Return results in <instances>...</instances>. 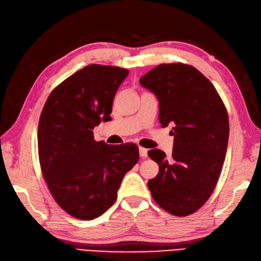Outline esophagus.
Returning <instances> with one entry per match:
<instances>
[{
    "label": "esophagus",
    "mask_w": 261,
    "mask_h": 261,
    "mask_svg": "<svg viewBox=\"0 0 261 261\" xmlns=\"http://www.w3.org/2000/svg\"><path fill=\"white\" fill-rule=\"evenodd\" d=\"M140 156L141 158H146L147 156V150L145 149V147L140 146Z\"/></svg>",
    "instance_id": "esophagus-1"
}]
</instances>
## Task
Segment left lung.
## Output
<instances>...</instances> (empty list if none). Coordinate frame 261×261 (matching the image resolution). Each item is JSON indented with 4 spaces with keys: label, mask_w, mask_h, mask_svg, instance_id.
Wrapping results in <instances>:
<instances>
[{
    "label": "left lung",
    "mask_w": 261,
    "mask_h": 261,
    "mask_svg": "<svg viewBox=\"0 0 261 261\" xmlns=\"http://www.w3.org/2000/svg\"><path fill=\"white\" fill-rule=\"evenodd\" d=\"M140 83L158 97L161 126L175 124L170 158L159 149L149 151L159 173L147 186L167 213L189 216L207 202L217 185L228 143L227 110L208 78L186 63H162Z\"/></svg>",
    "instance_id": "8db88e82"
}]
</instances>
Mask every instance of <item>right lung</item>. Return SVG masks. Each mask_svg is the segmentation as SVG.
<instances>
[{
    "label": "right lung",
    "instance_id": "1",
    "mask_svg": "<svg viewBox=\"0 0 261 261\" xmlns=\"http://www.w3.org/2000/svg\"><path fill=\"white\" fill-rule=\"evenodd\" d=\"M125 68L90 65L72 73L48 95L37 130L41 170L53 199L78 219L97 218L115 203L125 174L139 161L134 143L109 145L93 129L111 120Z\"/></svg>",
    "mask_w": 261,
    "mask_h": 261
}]
</instances>
